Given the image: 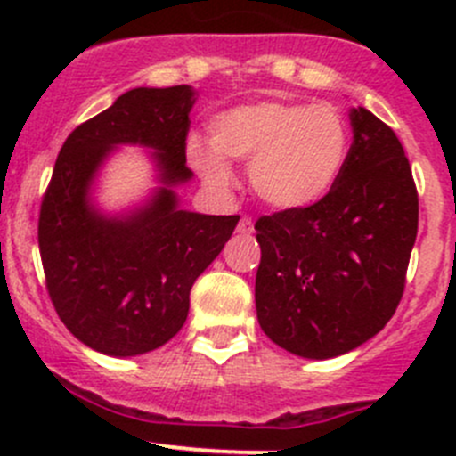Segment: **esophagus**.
<instances>
[{"instance_id":"34e87169","label":"esophagus","mask_w":456,"mask_h":456,"mask_svg":"<svg viewBox=\"0 0 456 456\" xmlns=\"http://www.w3.org/2000/svg\"><path fill=\"white\" fill-rule=\"evenodd\" d=\"M238 233H242V236H249V233H254V220L249 218V216H242L240 223H238L236 227Z\"/></svg>"}]
</instances>
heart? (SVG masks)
I'll return each instance as SVG.
<instances>
[{"label":"heart","mask_w":456,"mask_h":456,"mask_svg":"<svg viewBox=\"0 0 456 456\" xmlns=\"http://www.w3.org/2000/svg\"><path fill=\"white\" fill-rule=\"evenodd\" d=\"M348 156V127L333 105L260 101L227 110L211 123V142L187 145L202 181L232 190L227 159L249 165L256 196L275 209H305L338 183Z\"/></svg>","instance_id":"b5f03b06"}]
</instances>
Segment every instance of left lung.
<instances>
[{
  "mask_svg": "<svg viewBox=\"0 0 456 456\" xmlns=\"http://www.w3.org/2000/svg\"><path fill=\"white\" fill-rule=\"evenodd\" d=\"M353 145L329 194L256 223L262 330L306 360L344 355L379 333L406 287L419 199L395 132L351 110Z\"/></svg>",
  "mask_w": 456,
  "mask_h": 456,
  "instance_id": "left-lung-1",
  "label": "left lung"
}]
</instances>
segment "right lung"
<instances>
[{
	"mask_svg": "<svg viewBox=\"0 0 456 456\" xmlns=\"http://www.w3.org/2000/svg\"><path fill=\"white\" fill-rule=\"evenodd\" d=\"M191 86L134 87L81 123L54 163L41 200L39 254L54 311L77 339L103 355L134 357L183 329L196 278L223 251L240 216L178 207L190 181L185 147ZM118 144L155 150L164 187L126 216L101 215L91 183Z\"/></svg>",
	"mask_w": 456,
	"mask_h": 456,
	"instance_id": "add662e5",
	"label": "right lung"
}]
</instances>
